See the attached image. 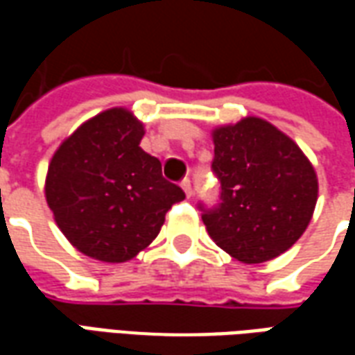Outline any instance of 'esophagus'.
Wrapping results in <instances>:
<instances>
[{
	"label": "esophagus",
	"mask_w": 355,
	"mask_h": 355,
	"mask_svg": "<svg viewBox=\"0 0 355 355\" xmlns=\"http://www.w3.org/2000/svg\"><path fill=\"white\" fill-rule=\"evenodd\" d=\"M180 186H182V190H184V193L188 196V198H192V182H190V178H184L182 182H180Z\"/></svg>",
	"instance_id": "esophagus-1"
}]
</instances>
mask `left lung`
Returning a JSON list of instances; mask_svg holds the SVG:
<instances>
[{
  "label": "left lung",
  "instance_id": "obj_1",
  "mask_svg": "<svg viewBox=\"0 0 355 355\" xmlns=\"http://www.w3.org/2000/svg\"><path fill=\"white\" fill-rule=\"evenodd\" d=\"M213 142L220 203L200 205L209 236L239 262L272 261L295 245L312 220L318 201L312 163L261 117L216 127Z\"/></svg>",
  "mask_w": 355,
  "mask_h": 355
}]
</instances>
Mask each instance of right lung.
Masks as SVG:
<instances>
[{
    "label": "right lung",
    "instance_id": "right-lung-1",
    "mask_svg": "<svg viewBox=\"0 0 355 355\" xmlns=\"http://www.w3.org/2000/svg\"><path fill=\"white\" fill-rule=\"evenodd\" d=\"M142 137L129 110L112 108L80 125L51 159L47 205L66 239L91 259L131 261L186 198L163 178L159 159L140 148Z\"/></svg>",
    "mask_w": 355,
    "mask_h": 355
}]
</instances>
